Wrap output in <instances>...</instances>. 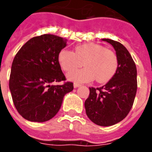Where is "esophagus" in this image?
Wrapping results in <instances>:
<instances>
[{
	"label": "esophagus",
	"instance_id": "esophagus-1",
	"mask_svg": "<svg viewBox=\"0 0 152 152\" xmlns=\"http://www.w3.org/2000/svg\"><path fill=\"white\" fill-rule=\"evenodd\" d=\"M80 85H81V84H78V83H75V84H73L74 88H78V87L80 86Z\"/></svg>",
	"mask_w": 152,
	"mask_h": 152
}]
</instances>
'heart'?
Masks as SVG:
<instances>
[{
  "mask_svg": "<svg viewBox=\"0 0 152 152\" xmlns=\"http://www.w3.org/2000/svg\"><path fill=\"white\" fill-rule=\"evenodd\" d=\"M58 61L64 71L70 72L83 64L86 68L68 74L70 80L84 83L96 80L106 83L115 76L119 67L117 55L104 45L95 43L79 45L75 52L62 49L58 55Z\"/></svg>",
  "mask_w": 152,
  "mask_h": 152,
  "instance_id": "1",
  "label": "heart"
}]
</instances>
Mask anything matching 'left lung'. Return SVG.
I'll return each mask as SVG.
<instances>
[{"instance_id": "8db88e82", "label": "left lung", "mask_w": 152, "mask_h": 152, "mask_svg": "<svg viewBox=\"0 0 152 152\" xmlns=\"http://www.w3.org/2000/svg\"><path fill=\"white\" fill-rule=\"evenodd\" d=\"M113 46L119 60L115 76L100 88H89L84 102L88 117L99 126H112L123 120L132 107L137 91V70L124 46L111 39H103Z\"/></svg>"}]
</instances>
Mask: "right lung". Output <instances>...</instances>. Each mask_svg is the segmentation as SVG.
<instances>
[{"label": "right lung", "mask_w": 152, "mask_h": 152, "mask_svg": "<svg viewBox=\"0 0 152 152\" xmlns=\"http://www.w3.org/2000/svg\"><path fill=\"white\" fill-rule=\"evenodd\" d=\"M66 40L44 34L28 40L15 56L9 77V89L19 114L32 122H45L61 108L66 93L73 90V83L65 81L58 55Z\"/></svg>", "instance_id": "obj_1"}]
</instances>
